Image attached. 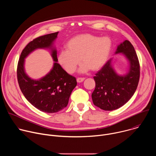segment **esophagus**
Masks as SVG:
<instances>
[{
    "label": "esophagus",
    "mask_w": 156,
    "mask_h": 156,
    "mask_svg": "<svg viewBox=\"0 0 156 156\" xmlns=\"http://www.w3.org/2000/svg\"><path fill=\"white\" fill-rule=\"evenodd\" d=\"M84 79H85L84 78H78L76 79V81L78 83H81V82H83L84 80Z\"/></svg>",
    "instance_id": "esophagus-1"
}]
</instances>
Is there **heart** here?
<instances>
[{
	"mask_svg": "<svg viewBox=\"0 0 156 156\" xmlns=\"http://www.w3.org/2000/svg\"><path fill=\"white\" fill-rule=\"evenodd\" d=\"M57 55L58 63L68 73H73L81 62L78 70L85 73L91 69L98 71L107 63L112 48V42L107 36L100 37L91 34H81L73 37Z\"/></svg>",
	"mask_w": 156,
	"mask_h": 156,
	"instance_id": "b5f03b06",
	"label": "heart"
}]
</instances>
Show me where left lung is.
I'll list each match as a JSON object with an SVG mask.
<instances>
[{
    "mask_svg": "<svg viewBox=\"0 0 156 156\" xmlns=\"http://www.w3.org/2000/svg\"><path fill=\"white\" fill-rule=\"evenodd\" d=\"M123 55L128 62L125 73L115 69L114 59L108 60L94 77L96 87L92 93L93 104L104 110H114L125 105L134 94L140 80V63L131 42L125 40L117 46L115 55Z\"/></svg>",
    "mask_w": 156,
    "mask_h": 156,
    "instance_id": "obj_1",
    "label": "left lung"
}]
</instances>
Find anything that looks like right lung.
I'll return each mask as SVG.
<instances>
[{
    "mask_svg": "<svg viewBox=\"0 0 156 156\" xmlns=\"http://www.w3.org/2000/svg\"><path fill=\"white\" fill-rule=\"evenodd\" d=\"M58 33L42 36L30 42L22 51L17 67L18 81L22 93L34 107L46 113H55L66 107L77 84L76 78L66 73L57 63L54 42ZM39 48L49 50L55 62L45 76L35 80L26 72L25 58Z\"/></svg>",
    "mask_w": 156,
    "mask_h": 156,
    "instance_id": "add662e5",
    "label": "right lung"
}]
</instances>
